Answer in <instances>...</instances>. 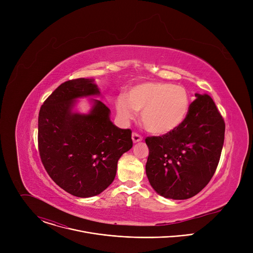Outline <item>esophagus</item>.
Instances as JSON below:
<instances>
[{
    "mask_svg": "<svg viewBox=\"0 0 253 253\" xmlns=\"http://www.w3.org/2000/svg\"><path fill=\"white\" fill-rule=\"evenodd\" d=\"M132 140H133V142H134V143L140 142V141L142 140V136H141V135H139V134H138V133H136V132H133V133H132Z\"/></svg>",
    "mask_w": 253,
    "mask_h": 253,
    "instance_id": "obj_1",
    "label": "esophagus"
}]
</instances>
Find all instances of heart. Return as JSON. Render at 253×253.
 Wrapping results in <instances>:
<instances>
[{
    "label": "heart",
    "mask_w": 253,
    "mask_h": 253,
    "mask_svg": "<svg viewBox=\"0 0 253 253\" xmlns=\"http://www.w3.org/2000/svg\"><path fill=\"white\" fill-rule=\"evenodd\" d=\"M189 95L181 86L168 83L146 82L132 87L116 101L120 117L129 121L142 110L144 126L152 133L165 134L176 129L187 116Z\"/></svg>",
    "instance_id": "heart-1"
}]
</instances>
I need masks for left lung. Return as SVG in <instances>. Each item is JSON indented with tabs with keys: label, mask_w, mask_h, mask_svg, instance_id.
Instances as JSON below:
<instances>
[{
	"label": "left lung",
	"mask_w": 253,
	"mask_h": 253,
	"mask_svg": "<svg viewBox=\"0 0 253 253\" xmlns=\"http://www.w3.org/2000/svg\"><path fill=\"white\" fill-rule=\"evenodd\" d=\"M195 97L176 129L145 139L149 148L146 175L153 189L165 198L183 200L199 193L220 159L224 120L209 95Z\"/></svg>",
	"instance_id": "1"
}]
</instances>
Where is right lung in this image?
Instances as JSON below:
<instances>
[{
    "label": "right lung",
    "mask_w": 253,
    "mask_h": 253,
    "mask_svg": "<svg viewBox=\"0 0 253 253\" xmlns=\"http://www.w3.org/2000/svg\"><path fill=\"white\" fill-rule=\"evenodd\" d=\"M100 95L94 79L62 83L42 105L38 146L42 163L53 181L77 197H92L109 186L117 163L133 146L130 129L110 120V109L93 99L89 114L73 112L76 99Z\"/></svg>",
    "instance_id": "obj_1"
}]
</instances>
